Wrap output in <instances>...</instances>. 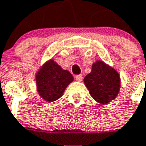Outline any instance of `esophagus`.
I'll return each instance as SVG.
<instances>
[{
    "label": "esophagus",
    "mask_w": 146,
    "mask_h": 146,
    "mask_svg": "<svg viewBox=\"0 0 146 146\" xmlns=\"http://www.w3.org/2000/svg\"><path fill=\"white\" fill-rule=\"evenodd\" d=\"M75 78H76V80L77 81L80 82L82 81V80H83V76H82V75H76V76H75Z\"/></svg>",
    "instance_id": "esophagus-1"
}]
</instances>
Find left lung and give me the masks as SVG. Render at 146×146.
<instances>
[{"mask_svg": "<svg viewBox=\"0 0 146 146\" xmlns=\"http://www.w3.org/2000/svg\"><path fill=\"white\" fill-rule=\"evenodd\" d=\"M84 81L91 97L101 104L117 98L121 87L119 73L100 60L93 63L91 72L84 77Z\"/></svg>", "mask_w": 146, "mask_h": 146, "instance_id": "left-lung-1", "label": "left lung"}]
</instances>
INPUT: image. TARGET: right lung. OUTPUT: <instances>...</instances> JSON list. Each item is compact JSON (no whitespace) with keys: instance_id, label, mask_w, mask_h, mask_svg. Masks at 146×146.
Masks as SVG:
<instances>
[{"instance_id":"1","label":"right lung","mask_w":146,"mask_h":146,"mask_svg":"<svg viewBox=\"0 0 146 146\" xmlns=\"http://www.w3.org/2000/svg\"><path fill=\"white\" fill-rule=\"evenodd\" d=\"M35 81L40 97L52 102L62 97L68 85L73 81V76L51 59L40 67L36 73Z\"/></svg>"}]
</instances>
